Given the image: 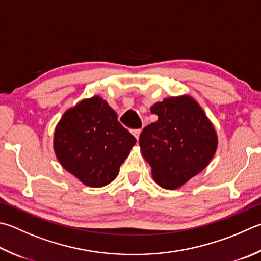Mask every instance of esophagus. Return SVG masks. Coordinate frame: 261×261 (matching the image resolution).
<instances>
[{"mask_svg":"<svg viewBox=\"0 0 261 261\" xmlns=\"http://www.w3.org/2000/svg\"><path fill=\"white\" fill-rule=\"evenodd\" d=\"M140 132L141 130L140 129H137V130H132V135L135 136V138L138 140L139 139V136H140Z\"/></svg>","mask_w":261,"mask_h":261,"instance_id":"34e87169","label":"esophagus"}]
</instances>
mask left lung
<instances>
[{
  "instance_id": "obj_1",
  "label": "left lung",
  "mask_w": 261,
  "mask_h": 261,
  "mask_svg": "<svg viewBox=\"0 0 261 261\" xmlns=\"http://www.w3.org/2000/svg\"><path fill=\"white\" fill-rule=\"evenodd\" d=\"M150 113L159 118L140 134L141 154L159 186L177 189L211 162L218 147L216 129L187 94L165 98L154 103Z\"/></svg>"
}]
</instances>
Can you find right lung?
<instances>
[{
    "label": "right lung",
    "mask_w": 261,
    "mask_h": 261,
    "mask_svg": "<svg viewBox=\"0 0 261 261\" xmlns=\"http://www.w3.org/2000/svg\"><path fill=\"white\" fill-rule=\"evenodd\" d=\"M136 138L117 121L101 97L83 99L64 113L56 126L54 149L65 170L89 187L114 180Z\"/></svg>",
    "instance_id": "right-lung-1"
}]
</instances>
